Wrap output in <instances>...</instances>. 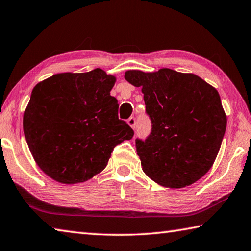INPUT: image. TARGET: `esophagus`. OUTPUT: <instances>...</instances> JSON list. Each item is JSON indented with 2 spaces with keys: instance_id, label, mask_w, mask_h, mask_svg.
<instances>
[{
  "instance_id": "esophagus-1",
  "label": "esophagus",
  "mask_w": 251,
  "mask_h": 251,
  "mask_svg": "<svg viewBox=\"0 0 251 251\" xmlns=\"http://www.w3.org/2000/svg\"><path fill=\"white\" fill-rule=\"evenodd\" d=\"M127 123H128V125L131 127V128L133 129L136 128V118L135 117H129L128 120H127Z\"/></svg>"
}]
</instances>
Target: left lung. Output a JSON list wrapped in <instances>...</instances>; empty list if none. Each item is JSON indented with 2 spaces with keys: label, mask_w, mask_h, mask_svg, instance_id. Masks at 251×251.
<instances>
[{
  "label": "left lung",
  "mask_w": 251,
  "mask_h": 251,
  "mask_svg": "<svg viewBox=\"0 0 251 251\" xmlns=\"http://www.w3.org/2000/svg\"><path fill=\"white\" fill-rule=\"evenodd\" d=\"M125 79L141 88L151 133L136 139L144 172L158 184L180 189L206 173L220 151L227 117L215 88L193 74L168 68L128 70Z\"/></svg>",
  "instance_id": "8db88e82"
}]
</instances>
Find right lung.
<instances>
[{
	"instance_id": "right-lung-1",
	"label": "right lung",
	"mask_w": 251,
	"mask_h": 251,
	"mask_svg": "<svg viewBox=\"0 0 251 251\" xmlns=\"http://www.w3.org/2000/svg\"><path fill=\"white\" fill-rule=\"evenodd\" d=\"M115 81L97 68L54 75L33 89L23 128L36 163L51 179L88 181L106 167L116 145L133 138L110 93Z\"/></svg>"
}]
</instances>
